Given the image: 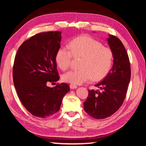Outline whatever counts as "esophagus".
<instances>
[{"instance_id": "obj_1", "label": "esophagus", "mask_w": 146, "mask_h": 146, "mask_svg": "<svg viewBox=\"0 0 146 146\" xmlns=\"http://www.w3.org/2000/svg\"><path fill=\"white\" fill-rule=\"evenodd\" d=\"M70 88L71 89H76V88H77V86H76V85L73 84H70Z\"/></svg>"}]
</instances>
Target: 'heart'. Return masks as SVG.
Here are the masks:
<instances>
[{
  "label": "heart",
  "mask_w": 146,
  "mask_h": 146,
  "mask_svg": "<svg viewBox=\"0 0 146 146\" xmlns=\"http://www.w3.org/2000/svg\"><path fill=\"white\" fill-rule=\"evenodd\" d=\"M69 49L59 48L55 55V61L60 70L70 68L73 57L80 58V69L71 70L62 76L63 81L73 84H81L91 78L99 81L108 75L111 68L113 53L111 49L88 35L73 39Z\"/></svg>",
  "instance_id": "heart-1"
}]
</instances>
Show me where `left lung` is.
Here are the masks:
<instances>
[{
  "label": "left lung",
  "instance_id": "obj_1",
  "mask_svg": "<svg viewBox=\"0 0 146 146\" xmlns=\"http://www.w3.org/2000/svg\"><path fill=\"white\" fill-rule=\"evenodd\" d=\"M108 41L113 53V68L95 85L100 90H89L84 102L85 111L96 119L108 118L117 111L124 101L131 78L129 58L122 42L111 35Z\"/></svg>",
  "mask_w": 146,
  "mask_h": 146
}]
</instances>
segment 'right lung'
Listing matches in <instances>:
<instances>
[{
  "mask_svg": "<svg viewBox=\"0 0 146 146\" xmlns=\"http://www.w3.org/2000/svg\"><path fill=\"white\" fill-rule=\"evenodd\" d=\"M60 31L35 35L20 46L15 58L13 78L17 95L24 108L39 118L58 111L70 90L66 83L47 86L59 80L55 55L60 48Z\"/></svg>",
  "mask_w": 146,
  "mask_h": 146,
  "instance_id": "obj_1",
  "label": "right lung"
}]
</instances>
